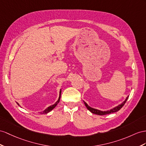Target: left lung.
Segmentation results:
<instances>
[{
	"instance_id": "left-lung-1",
	"label": "left lung",
	"mask_w": 146,
	"mask_h": 146,
	"mask_svg": "<svg viewBox=\"0 0 146 146\" xmlns=\"http://www.w3.org/2000/svg\"><path fill=\"white\" fill-rule=\"evenodd\" d=\"M128 98H129V96L127 97V98H126V99L120 104V105H118V106L113 108V109H111L109 110H107V111H102V110H100L96 109H94V108H92V107H91L90 106H89L88 105V104H87L86 102H85L84 101V100H83V102H84V104H85V106H86V107L87 109H88L89 111H90L91 112V113H94V114H96V115H104L110 114V113H114V112H117V111H118L119 110H120V109H121V108H122V107L125 105V104L126 103V100H128Z\"/></svg>"
}]
</instances>
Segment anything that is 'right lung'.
<instances>
[{"label": "right lung", "instance_id": "obj_1", "mask_svg": "<svg viewBox=\"0 0 146 146\" xmlns=\"http://www.w3.org/2000/svg\"><path fill=\"white\" fill-rule=\"evenodd\" d=\"M61 93H62V89H60V92H59V97H58V100H57V101L54 104H53V105H52V106H49V107H48L47 108H46V109H45L44 111H40V114H46V113H48V112H50L51 110H53L54 108L57 106V104H58V102H60V97H61ZM17 104L18 106H20V104H18V103H17Z\"/></svg>", "mask_w": 146, "mask_h": 146}]
</instances>
